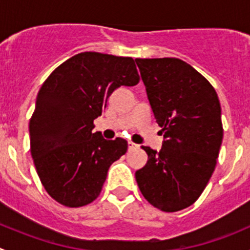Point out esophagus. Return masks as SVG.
<instances>
[{
	"label": "esophagus",
	"instance_id": "34e87169",
	"mask_svg": "<svg viewBox=\"0 0 250 250\" xmlns=\"http://www.w3.org/2000/svg\"><path fill=\"white\" fill-rule=\"evenodd\" d=\"M128 148H129V150H137V148H139V145L129 141V143H128Z\"/></svg>",
	"mask_w": 250,
	"mask_h": 250
}]
</instances>
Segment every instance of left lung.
Listing matches in <instances>:
<instances>
[{"mask_svg":"<svg viewBox=\"0 0 250 250\" xmlns=\"http://www.w3.org/2000/svg\"><path fill=\"white\" fill-rule=\"evenodd\" d=\"M165 140L160 152L141 146L147 163L135 172L144 197L163 211L195 203L216 166L221 107L213 85L176 58L135 59Z\"/></svg>","mask_w":250,"mask_h":250,"instance_id":"left-lung-1","label":"left lung"}]
</instances>
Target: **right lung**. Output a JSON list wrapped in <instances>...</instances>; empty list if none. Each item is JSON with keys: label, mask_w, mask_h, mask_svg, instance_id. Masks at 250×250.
<instances>
[{"label": "right lung", "mask_w": 250, "mask_h": 250, "mask_svg": "<svg viewBox=\"0 0 250 250\" xmlns=\"http://www.w3.org/2000/svg\"><path fill=\"white\" fill-rule=\"evenodd\" d=\"M139 82L132 58L83 52L58 66L37 94L30 144L37 174L52 198L70 208L100 195L110 166L127 152L122 138L93 132L107 98Z\"/></svg>", "instance_id": "add662e5"}]
</instances>
